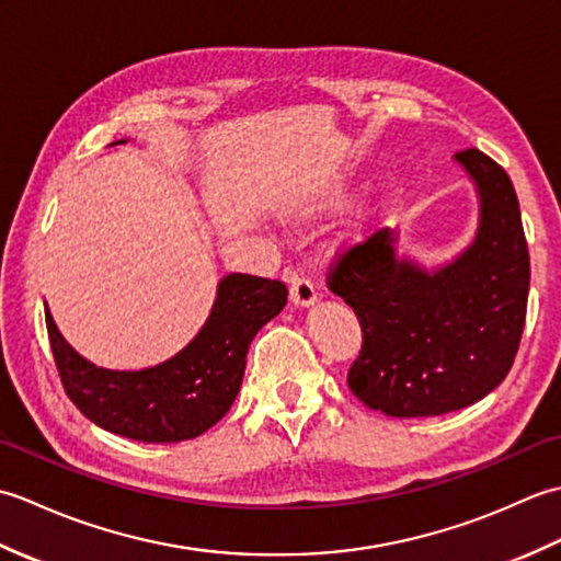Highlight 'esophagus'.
<instances>
[{"instance_id": "1", "label": "esophagus", "mask_w": 561, "mask_h": 561, "mask_svg": "<svg viewBox=\"0 0 561 561\" xmlns=\"http://www.w3.org/2000/svg\"><path fill=\"white\" fill-rule=\"evenodd\" d=\"M289 299L294 306L308 308L318 301L316 287L306 277H299V274H291L289 277Z\"/></svg>"}]
</instances>
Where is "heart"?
Wrapping results in <instances>:
<instances>
[{
	"instance_id": "obj_1",
	"label": "heart",
	"mask_w": 561,
	"mask_h": 561,
	"mask_svg": "<svg viewBox=\"0 0 561 561\" xmlns=\"http://www.w3.org/2000/svg\"><path fill=\"white\" fill-rule=\"evenodd\" d=\"M352 193L344 185H328L323 190H318L313 197H308L306 202H301L299 207L291 209V219L294 221H318V219H328L332 214L342 211L344 207L350 205ZM374 221V207L368 205V202H362V205H356L350 217L344 219L340 236H337V243L340 245H352L364 238V233L368 231V226Z\"/></svg>"
}]
</instances>
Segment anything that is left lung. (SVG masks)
Returning a JSON list of instances; mask_svg holds the SVG:
<instances>
[{"label":"left lung","mask_w":561,"mask_h":561,"mask_svg":"<svg viewBox=\"0 0 561 561\" xmlns=\"http://www.w3.org/2000/svg\"><path fill=\"white\" fill-rule=\"evenodd\" d=\"M453 161L480 202L468 248L428 270L398 253V231L380 229L328 274L364 332L347 386L388 416H436L482 400L511 371L526 325L530 257L514 183L480 149Z\"/></svg>","instance_id":"1"}]
</instances>
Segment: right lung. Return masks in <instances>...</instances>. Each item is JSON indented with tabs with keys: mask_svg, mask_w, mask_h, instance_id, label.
<instances>
[{
	"mask_svg": "<svg viewBox=\"0 0 561 561\" xmlns=\"http://www.w3.org/2000/svg\"><path fill=\"white\" fill-rule=\"evenodd\" d=\"M287 294L277 279L226 274L209 318L187 347L139 371H113L83 359L47 306L45 323L62 386L87 420L145 444H175L205 434L231 410L250 342L287 306Z\"/></svg>",
	"mask_w": 561,
	"mask_h": 561,
	"instance_id": "add662e5",
	"label": "right lung"
}]
</instances>
